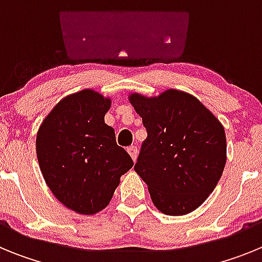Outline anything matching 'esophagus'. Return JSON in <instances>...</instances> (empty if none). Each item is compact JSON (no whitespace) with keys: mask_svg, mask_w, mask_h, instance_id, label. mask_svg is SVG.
<instances>
[{"mask_svg":"<svg viewBox=\"0 0 262 262\" xmlns=\"http://www.w3.org/2000/svg\"><path fill=\"white\" fill-rule=\"evenodd\" d=\"M127 152L129 154V156L133 157L134 161H136V159H138V147H135V145H131V147L127 148Z\"/></svg>","mask_w":262,"mask_h":262,"instance_id":"1","label":"esophagus"}]
</instances>
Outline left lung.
I'll use <instances>...</instances> for the list:
<instances>
[{"label": "left lung", "instance_id": "left-lung-1", "mask_svg": "<svg viewBox=\"0 0 262 262\" xmlns=\"http://www.w3.org/2000/svg\"><path fill=\"white\" fill-rule=\"evenodd\" d=\"M128 99L147 129L134 169L152 202L173 216L194 211L223 173L224 127L200 99L181 90L168 89L157 97L133 93Z\"/></svg>", "mask_w": 262, "mask_h": 262}]
</instances>
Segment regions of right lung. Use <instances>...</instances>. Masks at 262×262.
<instances>
[{
	"mask_svg": "<svg viewBox=\"0 0 262 262\" xmlns=\"http://www.w3.org/2000/svg\"><path fill=\"white\" fill-rule=\"evenodd\" d=\"M111 99L92 89L62 98L41 122L36 156L41 174L62 205L93 215L110 203L120 176L133 168L129 155L105 123Z\"/></svg>",
	"mask_w": 262,
	"mask_h": 262,
	"instance_id": "1",
	"label": "right lung"
}]
</instances>
